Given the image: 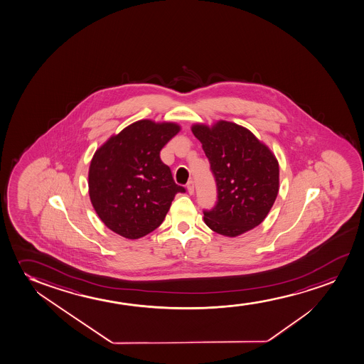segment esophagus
<instances>
[{
    "label": "esophagus",
    "instance_id": "esophagus-1",
    "mask_svg": "<svg viewBox=\"0 0 364 364\" xmlns=\"http://www.w3.org/2000/svg\"><path fill=\"white\" fill-rule=\"evenodd\" d=\"M186 189L189 191V194H194V181H189L186 185Z\"/></svg>",
    "mask_w": 364,
    "mask_h": 364
}]
</instances>
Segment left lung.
Instances as JSON below:
<instances>
[{"label":"left lung","instance_id":"left-lung-1","mask_svg":"<svg viewBox=\"0 0 364 364\" xmlns=\"http://www.w3.org/2000/svg\"><path fill=\"white\" fill-rule=\"evenodd\" d=\"M191 131L203 144L218 185V203L203 221L222 236L237 237L264 221L279 191V163L246 127L218 121L196 123Z\"/></svg>","mask_w":364,"mask_h":364}]
</instances>
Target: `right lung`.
<instances>
[{"instance_id":"add662e5","label":"right lung","mask_w":364,"mask_h":364,"mask_svg":"<svg viewBox=\"0 0 364 364\" xmlns=\"http://www.w3.org/2000/svg\"><path fill=\"white\" fill-rule=\"evenodd\" d=\"M179 131L178 123L141 119L95 151L89 195L111 231L128 240L146 236L164 221L175 195L185 193L159 156Z\"/></svg>"}]
</instances>
